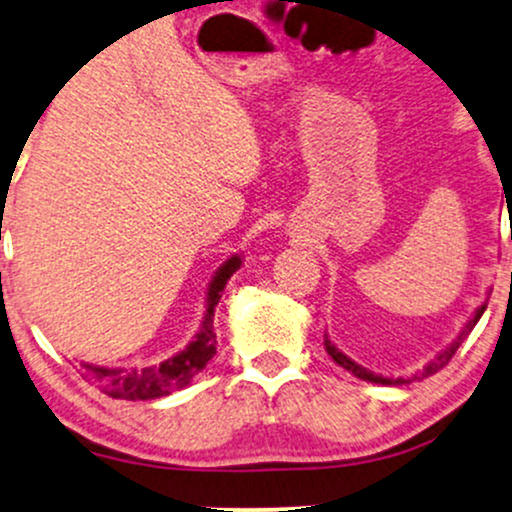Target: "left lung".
Segmentation results:
<instances>
[{
  "label": "left lung",
  "instance_id": "left-lung-1",
  "mask_svg": "<svg viewBox=\"0 0 512 512\" xmlns=\"http://www.w3.org/2000/svg\"><path fill=\"white\" fill-rule=\"evenodd\" d=\"M484 311H486V304L479 306V309H477V314H474V316L470 318V321H467V326H465V330H462V333L458 335V340H453V345H448L446 350H443L441 354H438L436 359H431V362L426 364L424 369H422V374H419V376H412V378H386V376L371 374V371H366L364 366L354 364L352 359L347 357V354H342V352L338 350V347H335L333 342L328 340V335H326V340H323V342H326V352L330 354V357H333V362H335V364H340L342 369H345V371H350V374H354V376H357V378H362V381H369V383H381V386H402V383H410V381H422V378H426V376H434L436 371H441L443 366H446V364L450 362V359H453V354L458 352V347L462 345V340H465L467 335L472 333V328L477 326V321H479V318H482Z\"/></svg>",
  "mask_w": 512,
  "mask_h": 512
}]
</instances>
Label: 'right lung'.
<instances>
[{
	"mask_svg": "<svg viewBox=\"0 0 512 512\" xmlns=\"http://www.w3.org/2000/svg\"><path fill=\"white\" fill-rule=\"evenodd\" d=\"M242 266V256L234 254L227 258L213 275L208 285L206 297V318L203 326L196 333V338L189 342V347L174 357L165 359L158 366H146V369H107V366L81 364L83 374L88 381H93L102 393L119 400H155L162 395H170L174 390L189 386L191 378L198 371L206 369V364L215 357V333H213V316L218 306L222 290L227 280L237 273Z\"/></svg>",
	"mask_w": 512,
	"mask_h": 512,
	"instance_id": "obj_1",
	"label": "right lung"
}]
</instances>
